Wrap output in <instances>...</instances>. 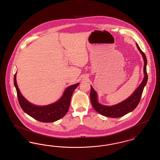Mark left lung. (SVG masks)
Listing matches in <instances>:
<instances>
[{"mask_svg": "<svg viewBox=\"0 0 160 160\" xmlns=\"http://www.w3.org/2000/svg\"><path fill=\"white\" fill-rule=\"evenodd\" d=\"M138 50L143 56L144 60V67L143 72L145 76L142 82L139 86L134 92V93L129 97L127 99L121 102L112 106H106L101 104L98 101V95L97 92L93 89L92 86H91L90 98L91 101L92 106L93 108L99 114H102L108 118H119L128 113L134 110L137 107L142 97V95L143 91L144 88L148 82V74L146 71L147 59L145 53L141 50L139 46L136 43Z\"/></svg>", "mask_w": 160, "mask_h": 160, "instance_id": "1", "label": "left lung"}]
</instances>
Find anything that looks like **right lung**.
Returning a JSON list of instances; mask_svg holds the SVG:
<instances>
[{
    "mask_svg": "<svg viewBox=\"0 0 160 160\" xmlns=\"http://www.w3.org/2000/svg\"><path fill=\"white\" fill-rule=\"evenodd\" d=\"M14 83L18 102L23 111L33 119L42 122H55L62 118L68 111L72 93L79 85V83H77L68 87L61 99L57 102L44 106H37L29 102L22 95L17 83L16 73L14 77Z\"/></svg>",
    "mask_w": 160,
    "mask_h": 160,
    "instance_id": "obj_1",
    "label": "right lung"
}]
</instances>
